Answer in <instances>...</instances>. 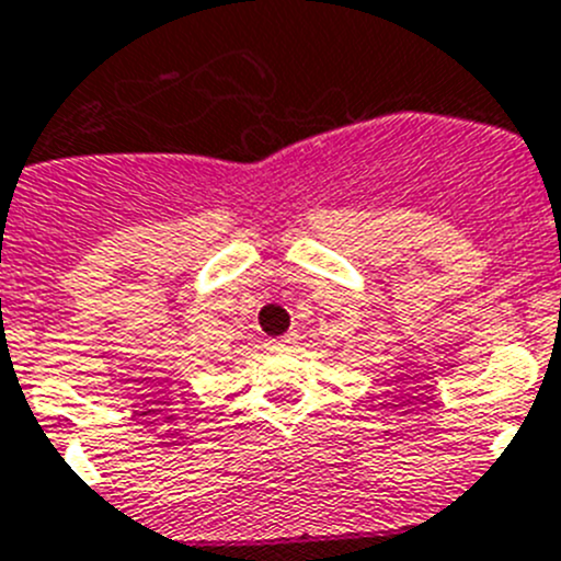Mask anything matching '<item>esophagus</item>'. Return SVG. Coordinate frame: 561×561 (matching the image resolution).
Here are the masks:
<instances>
[{"instance_id":"1","label":"esophagus","mask_w":561,"mask_h":561,"mask_svg":"<svg viewBox=\"0 0 561 561\" xmlns=\"http://www.w3.org/2000/svg\"><path fill=\"white\" fill-rule=\"evenodd\" d=\"M293 343H296V334H285V337L268 340V348L271 352H279V348H293Z\"/></svg>"}]
</instances>
